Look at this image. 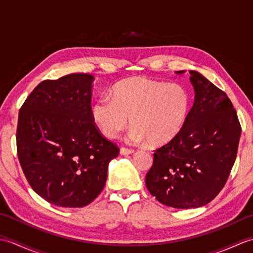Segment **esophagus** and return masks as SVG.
<instances>
[{"label":"esophagus","instance_id":"esophagus-1","mask_svg":"<svg viewBox=\"0 0 253 253\" xmlns=\"http://www.w3.org/2000/svg\"><path fill=\"white\" fill-rule=\"evenodd\" d=\"M120 153H121L122 155H128V154H131V153H133V150H131V149H127V148H121V150H120Z\"/></svg>","mask_w":253,"mask_h":253}]
</instances>
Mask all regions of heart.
Here are the masks:
<instances>
[{"instance_id": "heart-1", "label": "heart", "mask_w": 253, "mask_h": 253, "mask_svg": "<svg viewBox=\"0 0 253 253\" xmlns=\"http://www.w3.org/2000/svg\"><path fill=\"white\" fill-rule=\"evenodd\" d=\"M190 110L191 96L184 85L137 76L116 84L111 99L101 98L92 105L91 116L107 138H117L130 120L132 142L161 147L184 129Z\"/></svg>"}]
</instances>
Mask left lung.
I'll use <instances>...</instances> for the list:
<instances>
[{"label": "left lung", "instance_id": "obj_1", "mask_svg": "<svg viewBox=\"0 0 253 253\" xmlns=\"http://www.w3.org/2000/svg\"><path fill=\"white\" fill-rule=\"evenodd\" d=\"M189 74L195 90L189 117L173 141L155 150L146 176L150 193L176 209L200 208L218 195L233 169L241 135L226 93L200 73Z\"/></svg>", "mask_w": 253, "mask_h": 253}]
</instances>
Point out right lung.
<instances>
[{"label":"right lung","instance_id":"obj_1","mask_svg":"<svg viewBox=\"0 0 253 253\" xmlns=\"http://www.w3.org/2000/svg\"><path fill=\"white\" fill-rule=\"evenodd\" d=\"M93 76L44 80L18 115L17 154L38 195L63 208L88 206L104 188L120 149L101 135L91 116Z\"/></svg>","mask_w":253,"mask_h":253}]
</instances>
